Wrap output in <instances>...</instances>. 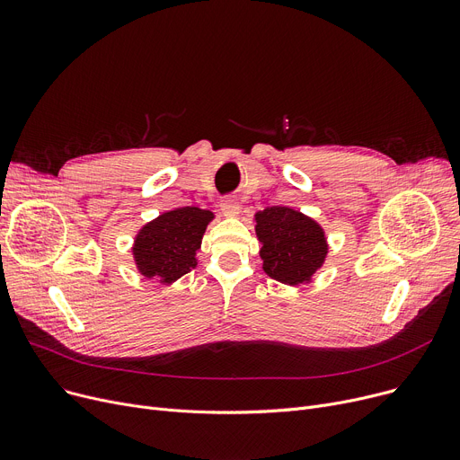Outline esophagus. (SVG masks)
Instances as JSON below:
<instances>
[{
  "mask_svg": "<svg viewBox=\"0 0 460 460\" xmlns=\"http://www.w3.org/2000/svg\"><path fill=\"white\" fill-rule=\"evenodd\" d=\"M222 214L226 217H236L240 214V205L236 203V199L233 198H227L222 201Z\"/></svg>",
  "mask_w": 460,
  "mask_h": 460,
  "instance_id": "34e87169",
  "label": "esophagus"
}]
</instances>
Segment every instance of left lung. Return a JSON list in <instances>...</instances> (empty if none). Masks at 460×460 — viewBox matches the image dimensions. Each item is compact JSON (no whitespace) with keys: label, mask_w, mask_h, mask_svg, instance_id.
Segmentation results:
<instances>
[{"label":"left lung","mask_w":460,"mask_h":460,"mask_svg":"<svg viewBox=\"0 0 460 460\" xmlns=\"http://www.w3.org/2000/svg\"><path fill=\"white\" fill-rule=\"evenodd\" d=\"M262 270L283 285H307L328 257L324 227L293 207H269L253 216Z\"/></svg>","instance_id":"1"}]
</instances>
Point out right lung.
Returning a JSON list of instances; mask_svg holds the SVG:
<instances>
[{"mask_svg":"<svg viewBox=\"0 0 460 460\" xmlns=\"http://www.w3.org/2000/svg\"><path fill=\"white\" fill-rule=\"evenodd\" d=\"M212 220L214 212L207 208L177 207L141 226L130 250L136 270L158 283H175L198 267V252Z\"/></svg>","mask_w":460,"mask_h":460,"instance_id":"1","label":"right lung"}]
</instances>
